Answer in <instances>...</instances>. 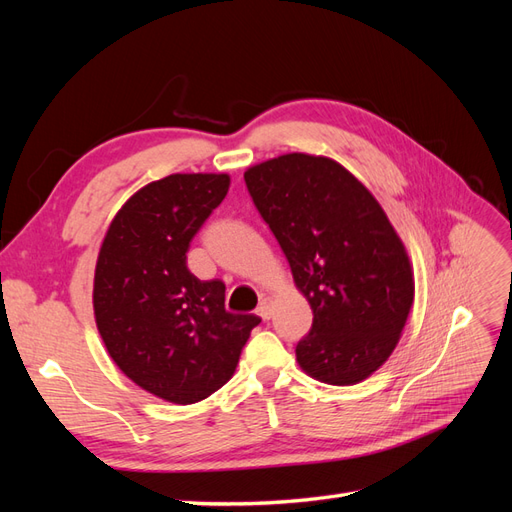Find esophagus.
Wrapping results in <instances>:
<instances>
[{
	"mask_svg": "<svg viewBox=\"0 0 512 512\" xmlns=\"http://www.w3.org/2000/svg\"><path fill=\"white\" fill-rule=\"evenodd\" d=\"M256 314L262 318V320H269L271 316H273V301L267 297V299H262L260 303H258V307H256Z\"/></svg>",
	"mask_w": 512,
	"mask_h": 512,
	"instance_id": "obj_1",
	"label": "esophagus"
}]
</instances>
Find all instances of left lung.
<instances>
[{"label": "left lung", "instance_id": "1", "mask_svg": "<svg viewBox=\"0 0 512 512\" xmlns=\"http://www.w3.org/2000/svg\"><path fill=\"white\" fill-rule=\"evenodd\" d=\"M243 177L314 312L297 344L301 369L335 386L369 378L395 350L414 301L410 258L384 209L331 158L286 153Z\"/></svg>", "mask_w": 512, "mask_h": 512}]
</instances>
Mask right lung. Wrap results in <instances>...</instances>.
Returning a JSON list of instances; mask_svg holds the SVG:
<instances>
[{"label":"right lung","instance_id":"obj_1","mask_svg":"<svg viewBox=\"0 0 512 512\" xmlns=\"http://www.w3.org/2000/svg\"><path fill=\"white\" fill-rule=\"evenodd\" d=\"M230 188L220 173L168 175L126 200L102 241L94 314L102 342L134 384L170 404H196L232 378L260 318L230 314L226 286L200 282L188 250Z\"/></svg>","mask_w":512,"mask_h":512}]
</instances>
